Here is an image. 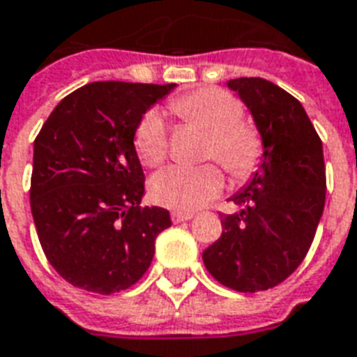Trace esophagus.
Instances as JSON below:
<instances>
[{
  "instance_id": "esophagus-1",
  "label": "esophagus",
  "mask_w": 357,
  "mask_h": 357,
  "mask_svg": "<svg viewBox=\"0 0 357 357\" xmlns=\"http://www.w3.org/2000/svg\"><path fill=\"white\" fill-rule=\"evenodd\" d=\"M192 219V213L189 212H172V221L174 223H183V221H189Z\"/></svg>"
}]
</instances>
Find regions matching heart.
Masks as SVG:
<instances>
[{"mask_svg":"<svg viewBox=\"0 0 357 357\" xmlns=\"http://www.w3.org/2000/svg\"><path fill=\"white\" fill-rule=\"evenodd\" d=\"M170 112L208 132L206 157H213L234 179H245L259 166L263 142L259 132L242 119V104L219 89H199L174 98ZM138 158L145 166H158L168 155V130L157 112L147 113L134 138ZM223 189L221 172L212 165L168 166L151 178L149 191L157 204L191 212L215 199Z\"/></svg>","mask_w":357,"mask_h":357,"instance_id":"1","label":"heart"}]
</instances>
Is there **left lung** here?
<instances>
[{"label": "left lung", "mask_w": 357, "mask_h": 357, "mask_svg": "<svg viewBox=\"0 0 357 357\" xmlns=\"http://www.w3.org/2000/svg\"><path fill=\"white\" fill-rule=\"evenodd\" d=\"M257 126L259 170L231 200L240 212L223 215V232L202 253L208 273L240 293L278 286L305 259L326 204L321 139L305 107L261 77L231 79Z\"/></svg>", "instance_id": "1"}]
</instances>
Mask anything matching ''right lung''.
Returning <instances> with one entry per match:
<instances>
[{"label": "right lung", "instance_id": "add662e5", "mask_svg": "<svg viewBox=\"0 0 357 357\" xmlns=\"http://www.w3.org/2000/svg\"><path fill=\"white\" fill-rule=\"evenodd\" d=\"M174 86L84 84L54 107L33 142V223L49 263L73 286L100 295L134 286L172 225L165 208H139L145 176L134 136Z\"/></svg>", "mask_w": 357, "mask_h": 357}]
</instances>
